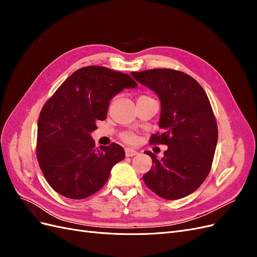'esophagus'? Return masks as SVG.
I'll list each match as a JSON object with an SVG mask.
<instances>
[{
    "instance_id": "obj_1",
    "label": "esophagus",
    "mask_w": 257,
    "mask_h": 257,
    "mask_svg": "<svg viewBox=\"0 0 257 257\" xmlns=\"http://www.w3.org/2000/svg\"><path fill=\"white\" fill-rule=\"evenodd\" d=\"M138 152L134 149H130V148H126L125 149V155L126 157H134V155H137Z\"/></svg>"
}]
</instances>
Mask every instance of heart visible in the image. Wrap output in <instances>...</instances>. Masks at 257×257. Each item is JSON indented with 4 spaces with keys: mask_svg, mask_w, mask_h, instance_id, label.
I'll return each instance as SVG.
<instances>
[{
    "mask_svg": "<svg viewBox=\"0 0 257 257\" xmlns=\"http://www.w3.org/2000/svg\"><path fill=\"white\" fill-rule=\"evenodd\" d=\"M121 138L123 139L124 142H126V143H128V144H132V143L135 142L136 136H135L133 133H123L122 136H121Z\"/></svg>",
    "mask_w": 257,
    "mask_h": 257,
    "instance_id": "obj_1",
    "label": "heart"
}]
</instances>
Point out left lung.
<instances>
[{"label":"left lung","instance_id":"obj_1","mask_svg":"<svg viewBox=\"0 0 257 257\" xmlns=\"http://www.w3.org/2000/svg\"><path fill=\"white\" fill-rule=\"evenodd\" d=\"M134 78L157 93L161 102V135L151 143L167 146L144 175L146 185L165 199H179L196 191L211 169L217 143V125L209 98L191 76L168 68L133 73Z\"/></svg>","mask_w":257,"mask_h":257}]
</instances>
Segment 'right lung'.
<instances>
[{
	"instance_id": "1",
	"label": "right lung",
	"mask_w": 257,
	"mask_h": 257,
	"mask_svg": "<svg viewBox=\"0 0 257 257\" xmlns=\"http://www.w3.org/2000/svg\"><path fill=\"white\" fill-rule=\"evenodd\" d=\"M136 87L127 74L87 66L69 76L45 104L37 124V160L46 180L62 196H91L125 157L116 144L95 149L91 133L107 118L110 99Z\"/></svg>"
}]
</instances>
